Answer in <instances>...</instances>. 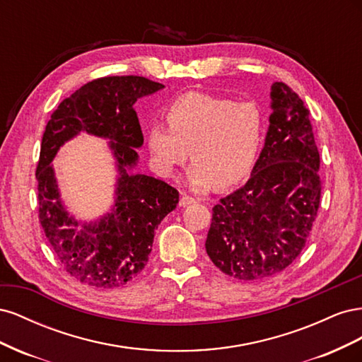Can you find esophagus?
I'll use <instances>...</instances> for the list:
<instances>
[{
  "mask_svg": "<svg viewBox=\"0 0 362 362\" xmlns=\"http://www.w3.org/2000/svg\"><path fill=\"white\" fill-rule=\"evenodd\" d=\"M198 201H196L194 198H192V196L189 194H182L181 199H180V206H187V205H192V204H196Z\"/></svg>",
  "mask_w": 362,
  "mask_h": 362,
  "instance_id": "1",
  "label": "esophagus"
}]
</instances>
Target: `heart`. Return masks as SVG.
<instances>
[{
    "instance_id": "1",
    "label": "heart",
    "mask_w": 362,
    "mask_h": 362,
    "mask_svg": "<svg viewBox=\"0 0 362 362\" xmlns=\"http://www.w3.org/2000/svg\"><path fill=\"white\" fill-rule=\"evenodd\" d=\"M166 125L151 124L146 145L152 164L163 177H173L190 157L193 189H226L254 170L264 134L259 108L199 92L177 98L164 110Z\"/></svg>"
}]
</instances>
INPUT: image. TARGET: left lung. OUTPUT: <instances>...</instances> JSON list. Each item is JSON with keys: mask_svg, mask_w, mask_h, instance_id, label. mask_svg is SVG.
Listing matches in <instances>:
<instances>
[{"mask_svg": "<svg viewBox=\"0 0 362 362\" xmlns=\"http://www.w3.org/2000/svg\"><path fill=\"white\" fill-rule=\"evenodd\" d=\"M266 144L242 189L213 208L205 249L214 266L240 281L278 275L299 257L322 196L310 112L286 83L272 84Z\"/></svg>", "mask_w": 362, "mask_h": 362, "instance_id": "8db88e82", "label": "left lung"}]
</instances>
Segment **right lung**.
Here are the masks:
<instances>
[{
	"label": "right lung",
	"mask_w": 362,
	"mask_h": 362,
	"mask_svg": "<svg viewBox=\"0 0 362 362\" xmlns=\"http://www.w3.org/2000/svg\"><path fill=\"white\" fill-rule=\"evenodd\" d=\"M163 87L137 75L96 78L60 103L43 133L36 169L39 222L64 270L89 287L108 290L134 279L149 259L156 229L180 201L168 182L131 172L136 148L144 145L134 104ZM81 130L111 140L119 177L112 213L82 224L80 232L61 204L50 161Z\"/></svg>",
	"instance_id": "obj_1"
}]
</instances>
